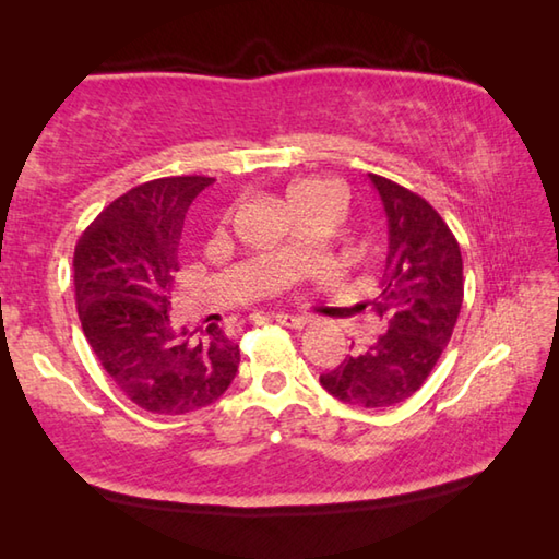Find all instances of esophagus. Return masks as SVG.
<instances>
[{"instance_id": "obj_1", "label": "esophagus", "mask_w": 559, "mask_h": 559, "mask_svg": "<svg viewBox=\"0 0 559 559\" xmlns=\"http://www.w3.org/2000/svg\"><path fill=\"white\" fill-rule=\"evenodd\" d=\"M271 318L276 320V323L286 325V328H293V330H300V328H306V323H308V320L302 318V316H288V313H276V316H271Z\"/></svg>"}]
</instances>
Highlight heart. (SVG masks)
Returning a JSON list of instances; mask_svg holds the SVG:
<instances>
[{
    "instance_id": "1",
    "label": "heart",
    "mask_w": 559,
    "mask_h": 559,
    "mask_svg": "<svg viewBox=\"0 0 559 559\" xmlns=\"http://www.w3.org/2000/svg\"><path fill=\"white\" fill-rule=\"evenodd\" d=\"M286 197H288V206L296 214L308 210V206L313 204L343 206V192H340L333 182H325V179H300V182L288 187ZM293 251H296V243H286L281 249L283 257H288Z\"/></svg>"
}]
</instances>
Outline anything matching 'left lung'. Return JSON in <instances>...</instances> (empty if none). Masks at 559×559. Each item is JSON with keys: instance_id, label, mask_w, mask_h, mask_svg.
Instances as JSON below:
<instances>
[{"instance_id": "8db88e82", "label": "left lung", "mask_w": 559, "mask_h": 559, "mask_svg": "<svg viewBox=\"0 0 559 559\" xmlns=\"http://www.w3.org/2000/svg\"><path fill=\"white\" fill-rule=\"evenodd\" d=\"M370 179L390 226L380 296L370 302L382 330L320 374V384L345 404L384 409L409 400L447 349L463 302V259L456 236L424 197L380 175Z\"/></svg>"}]
</instances>
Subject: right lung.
Wrapping results in <instances>:
<instances>
[{"mask_svg": "<svg viewBox=\"0 0 559 559\" xmlns=\"http://www.w3.org/2000/svg\"><path fill=\"white\" fill-rule=\"evenodd\" d=\"M212 177H159L110 202L75 243V308L112 384L150 414L214 404L239 370V345L212 323L175 328L169 298L189 204Z\"/></svg>", "mask_w": 559, "mask_h": 559, "instance_id": "add662e5", "label": "right lung"}]
</instances>
